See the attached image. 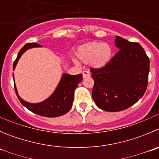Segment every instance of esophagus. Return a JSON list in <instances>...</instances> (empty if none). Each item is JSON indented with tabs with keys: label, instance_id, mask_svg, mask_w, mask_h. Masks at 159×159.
<instances>
[{
	"label": "esophagus",
	"instance_id": "1",
	"mask_svg": "<svg viewBox=\"0 0 159 159\" xmlns=\"http://www.w3.org/2000/svg\"><path fill=\"white\" fill-rule=\"evenodd\" d=\"M83 76H84V78H87V77L90 76V72H88V71L87 70H84L83 71Z\"/></svg>",
	"mask_w": 159,
	"mask_h": 159
}]
</instances>
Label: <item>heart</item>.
Instances as JSON below:
<instances>
[{"label": "heart", "instance_id": "b5f03b06", "mask_svg": "<svg viewBox=\"0 0 159 159\" xmlns=\"http://www.w3.org/2000/svg\"><path fill=\"white\" fill-rule=\"evenodd\" d=\"M75 55L82 62L89 63L91 67L99 69L110 61L111 50L107 43L88 42L79 47Z\"/></svg>", "mask_w": 159, "mask_h": 159}]
</instances>
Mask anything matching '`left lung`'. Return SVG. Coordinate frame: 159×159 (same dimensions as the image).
Instances as JSON below:
<instances>
[{"instance_id": "obj_1", "label": "left lung", "mask_w": 159, "mask_h": 159, "mask_svg": "<svg viewBox=\"0 0 159 159\" xmlns=\"http://www.w3.org/2000/svg\"><path fill=\"white\" fill-rule=\"evenodd\" d=\"M119 51L104 67L91 68L94 81L92 98L97 106L106 111H120L137 103L148 83L149 58L137 42L116 37Z\"/></svg>"}]
</instances>
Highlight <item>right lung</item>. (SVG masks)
<instances>
[{
    "mask_svg": "<svg viewBox=\"0 0 159 159\" xmlns=\"http://www.w3.org/2000/svg\"><path fill=\"white\" fill-rule=\"evenodd\" d=\"M34 47H40V45L34 43H27L26 44L24 45L23 48L19 51L17 58L15 60L13 64V70L16 68L21 55L27 49ZM82 80V74H78L75 75L66 73L63 74L62 78L54 93L46 101L39 104H30L25 102L20 97H19L16 86H15V90L22 105L32 112L44 117H58L66 114L72 108V101L74 99V91L78 86L79 83H80Z\"/></svg>",
    "mask_w": 159,
    "mask_h": 159,
    "instance_id": "add662e5",
    "label": "right lung"
}]
</instances>
